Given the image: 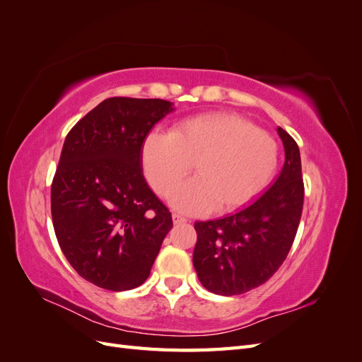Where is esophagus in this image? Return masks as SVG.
Instances as JSON below:
<instances>
[{
	"mask_svg": "<svg viewBox=\"0 0 362 362\" xmlns=\"http://www.w3.org/2000/svg\"><path fill=\"white\" fill-rule=\"evenodd\" d=\"M172 221H173L175 225H181V223L187 222V218H184V217L180 216V214H172Z\"/></svg>",
	"mask_w": 362,
	"mask_h": 362,
	"instance_id": "esophagus-1",
	"label": "esophagus"
}]
</instances>
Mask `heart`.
Returning <instances> with one entry per match:
<instances>
[{"mask_svg": "<svg viewBox=\"0 0 362 362\" xmlns=\"http://www.w3.org/2000/svg\"><path fill=\"white\" fill-rule=\"evenodd\" d=\"M278 160V144L269 133L223 112L184 119L169 134L152 131L141 144L145 177L164 198L180 187L194 164L198 178L172 198L177 210L192 214L243 206L270 184Z\"/></svg>", "mask_w": 362, "mask_h": 362, "instance_id": "obj_1", "label": "heart"}]
</instances>
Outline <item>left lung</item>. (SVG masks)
I'll list each match as a JSON object with an SVG mask.
<instances>
[{
  "instance_id": "obj_1",
  "label": "left lung",
  "mask_w": 362,
  "mask_h": 362,
  "mask_svg": "<svg viewBox=\"0 0 362 362\" xmlns=\"http://www.w3.org/2000/svg\"><path fill=\"white\" fill-rule=\"evenodd\" d=\"M286 161L272 187L242 211L196 222L193 266L214 294H243L270 279L287 258L302 216L303 181L299 146L276 128Z\"/></svg>"
}]
</instances>
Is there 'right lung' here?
Returning a JSON list of instances; mask_svg holds the SVG:
<instances>
[{
	"instance_id": "obj_1",
	"label": "right lung",
	"mask_w": 362,
	"mask_h": 362,
	"mask_svg": "<svg viewBox=\"0 0 362 362\" xmlns=\"http://www.w3.org/2000/svg\"><path fill=\"white\" fill-rule=\"evenodd\" d=\"M173 110L164 100L108 98L64 140L51 187L54 231L69 264L98 287L141 286L173 226L141 168V144Z\"/></svg>"
}]
</instances>
